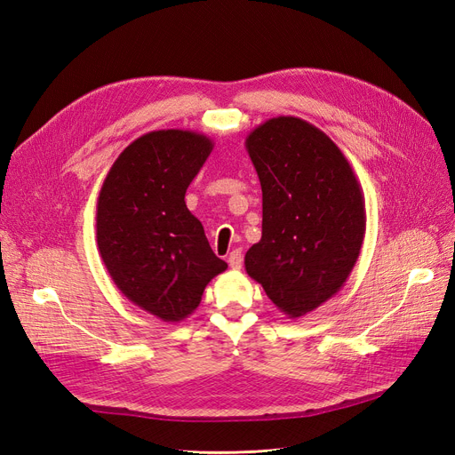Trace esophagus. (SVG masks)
Listing matches in <instances>:
<instances>
[{
	"mask_svg": "<svg viewBox=\"0 0 455 455\" xmlns=\"http://www.w3.org/2000/svg\"><path fill=\"white\" fill-rule=\"evenodd\" d=\"M227 262H228V266L232 267V270H238V267H242V262H243L242 251H240V249L232 251V253L228 255V259H227Z\"/></svg>",
	"mask_w": 455,
	"mask_h": 455,
	"instance_id": "34e87169",
	"label": "esophagus"
}]
</instances>
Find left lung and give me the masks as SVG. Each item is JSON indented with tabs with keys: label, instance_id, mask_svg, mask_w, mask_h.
I'll use <instances>...</instances> for the list:
<instances>
[{
	"label": "left lung",
	"instance_id": "left-lung-1",
	"mask_svg": "<svg viewBox=\"0 0 455 455\" xmlns=\"http://www.w3.org/2000/svg\"><path fill=\"white\" fill-rule=\"evenodd\" d=\"M262 188V238L245 253V272L291 318L341 291L365 234L362 188L326 132L277 116L245 139Z\"/></svg>",
	"mask_w": 455,
	"mask_h": 455
}]
</instances>
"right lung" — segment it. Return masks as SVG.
Returning a JSON list of instances; mask_svg holds the SVG:
<instances>
[{"label": "right lung", "mask_w": 455, "mask_h": 455, "mask_svg": "<svg viewBox=\"0 0 455 455\" xmlns=\"http://www.w3.org/2000/svg\"><path fill=\"white\" fill-rule=\"evenodd\" d=\"M212 149V139L195 131L146 132L117 156L99 193L100 259L120 292L164 323L188 318L227 270L185 206Z\"/></svg>", "instance_id": "add662e5"}]
</instances>
